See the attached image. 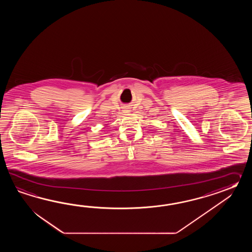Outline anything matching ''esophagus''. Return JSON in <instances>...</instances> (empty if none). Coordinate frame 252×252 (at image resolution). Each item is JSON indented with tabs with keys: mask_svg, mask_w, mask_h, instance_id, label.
<instances>
[{
	"mask_svg": "<svg viewBox=\"0 0 252 252\" xmlns=\"http://www.w3.org/2000/svg\"><path fill=\"white\" fill-rule=\"evenodd\" d=\"M124 112L126 113H128L129 111H128V109H126V110H124Z\"/></svg>",
	"mask_w": 252,
	"mask_h": 252,
	"instance_id": "obj_1",
	"label": "esophagus"
}]
</instances>
